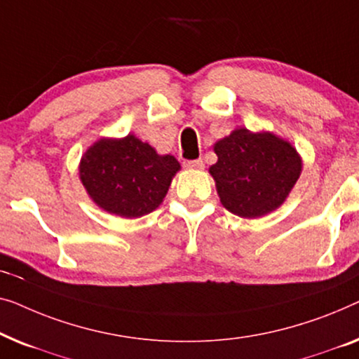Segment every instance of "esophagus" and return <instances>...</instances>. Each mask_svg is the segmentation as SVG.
I'll list each match as a JSON object with an SVG mask.
<instances>
[{
	"label": "esophagus",
	"mask_w": 359,
	"mask_h": 359,
	"mask_svg": "<svg viewBox=\"0 0 359 359\" xmlns=\"http://www.w3.org/2000/svg\"><path fill=\"white\" fill-rule=\"evenodd\" d=\"M184 165L187 169H203L205 163L203 159H194V161H185Z\"/></svg>",
	"instance_id": "34e87169"
}]
</instances>
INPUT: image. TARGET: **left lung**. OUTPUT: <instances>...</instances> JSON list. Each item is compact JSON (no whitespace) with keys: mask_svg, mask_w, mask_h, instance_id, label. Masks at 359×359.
Listing matches in <instances>:
<instances>
[{"mask_svg":"<svg viewBox=\"0 0 359 359\" xmlns=\"http://www.w3.org/2000/svg\"><path fill=\"white\" fill-rule=\"evenodd\" d=\"M210 168L221 205L241 218H262L285 203L302 172V158L271 131L236 128L213 146Z\"/></svg>","mask_w":359,"mask_h":359,"instance_id":"8db88e82","label":"left lung"}]
</instances>
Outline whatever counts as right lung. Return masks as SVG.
I'll return each mask as SVG.
<instances>
[{
    "label": "right lung",
    "mask_w": 359,
    "mask_h": 359,
    "mask_svg": "<svg viewBox=\"0 0 359 359\" xmlns=\"http://www.w3.org/2000/svg\"><path fill=\"white\" fill-rule=\"evenodd\" d=\"M79 180L89 198L120 218H141L163 203L179 161L159 154L135 135L100 138L79 161Z\"/></svg>",
    "instance_id": "obj_1"
}]
</instances>
